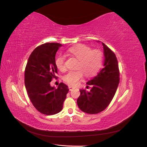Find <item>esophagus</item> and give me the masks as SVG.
<instances>
[{
    "label": "esophagus",
    "mask_w": 147,
    "mask_h": 147,
    "mask_svg": "<svg viewBox=\"0 0 147 147\" xmlns=\"http://www.w3.org/2000/svg\"><path fill=\"white\" fill-rule=\"evenodd\" d=\"M68 88H69V91H71V90L73 89H74V88H74V87H73V86H68Z\"/></svg>",
    "instance_id": "obj_1"
}]
</instances>
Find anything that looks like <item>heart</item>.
<instances>
[{"mask_svg": "<svg viewBox=\"0 0 147 147\" xmlns=\"http://www.w3.org/2000/svg\"><path fill=\"white\" fill-rule=\"evenodd\" d=\"M67 52L78 59L76 67L78 69L70 71L63 77L64 81L69 85L77 84L83 77L84 73L88 77L94 76L102 66L103 55L100 50H92L84 45H78L69 48ZM65 58L63 55H60L56 58L55 65L59 71H65Z\"/></svg>", "mask_w": 147, "mask_h": 147, "instance_id": "b5f03b06", "label": "heart"}]
</instances>
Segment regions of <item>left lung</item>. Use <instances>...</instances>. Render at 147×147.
<instances>
[{
    "mask_svg": "<svg viewBox=\"0 0 147 147\" xmlns=\"http://www.w3.org/2000/svg\"><path fill=\"white\" fill-rule=\"evenodd\" d=\"M102 44L105 58L103 68L86 82L92 87L89 91L80 89V96L77 100L79 108L89 114H98L109 105L119 83V65L115 55L104 43Z\"/></svg>",
    "mask_w": 147,
    "mask_h": 147,
    "instance_id": "obj_1",
    "label": "left lung"
}]
</instances>
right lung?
Returning <instances> with one entry per match:
<instances>
[{"label": "right lung", "mask_w": 147, "mask_h": 147, "mask_svg": "<svg viewBox=\"0 0 147 147\" xmlns=\"http://www.w3.org/2000/svg\"><path fill=\"white\" fill-rule=\"evenodd\" d=\"M62 46L47 43L36 47L28 58L25 70V85L28 96L37 111L45 115H54L63 109L67 86L61 82L57 88L50 82L56 78L57 67L55 55Z\"/></svg>", "instance_id": "obj_1"}]
</instances>
